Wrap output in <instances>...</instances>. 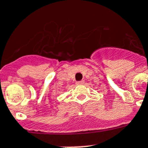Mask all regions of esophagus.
I'll use <instances>...</instances> for the list:
<instances>
[{"label":"esophagus","instance_id":"1","mask_svg":"<svg viewBox=\"0 0 148 148\" xmlns=\"http://www.w3.org/2000/svg\"><path fill=\"white\" fill-rule=\"evenodd\" d=\"M83 83V80H79V81H76V84L77 85H79Z\"/></svg>","mask_w":148,"mask_h":148}]
</instances>
